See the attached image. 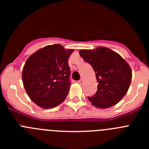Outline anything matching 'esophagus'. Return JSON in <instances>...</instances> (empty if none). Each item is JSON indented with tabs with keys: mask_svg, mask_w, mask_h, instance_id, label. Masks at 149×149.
<instances>
[{
	"mask_svg": "<svg viewBox=\"0 0 149 149\" xmlns=\"http://www.w3.org/2000/svg\"><path fill=\"white\" fill-rule=\"evenodd\" d=\"M78 83H79V84H81V85H82V84H84V80H83V79L81 78V80H79Z\"/></svg>",
	"mask_w": 149,
	"mask_h": 149,
	"instance_id": "esophagus-1",
	"label": "esophagus"
}]
</instances>
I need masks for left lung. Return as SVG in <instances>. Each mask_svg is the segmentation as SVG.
<instances>
[{
    "label": "left lung",
    "instance_id": "obj_1",
    "mask_svg": "<svg viewBox=\"0 0 149 149\" xmlns=\"http://www.w3.org/2000/svg\"><path fill=\"white\" fill-rule=\"evenodd\" d=\"M81 57L95 72L98 89L87 97L93 105L101 108L114 106L125 95L131 84L132 72L120 55L112 50L98 47L96 50H81Z\"/></svg>",
    "mask_w": 149,
    "mask_h": 149
}]
</instances>
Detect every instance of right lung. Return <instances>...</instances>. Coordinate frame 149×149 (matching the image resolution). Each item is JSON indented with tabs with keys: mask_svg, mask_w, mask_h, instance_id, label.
<instances>
[{
	"mask_svg": "<svg viewBox=\"0 0 149 149\" xmlns=\"http://www.w3.org/2000/svg\"><path fill=\"white\" fill-rule=\"evenodd\" d=\"M73 50L59 44L45 46L27 59L22 72L24 86L30 99L42 108L61 104L69 91L68 60Z\"/></svg>",
	"mask_w": 149,
	"mask_h": 149,
	"instance_id": "right-lung-1",
	"label": "right lung"
}]
</instances>
